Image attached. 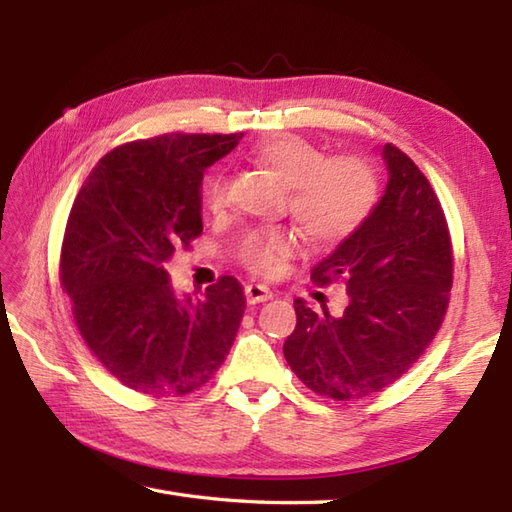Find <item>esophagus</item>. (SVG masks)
<instances>
[{
    "instance_id": "esophagus-1",
    "label": "esophagus",
    "mask_w": 512,
    "mask_h": 512,
    "mask_svg": "<svg viewBox=\"0 0 512 512\" xmlns=\"http://www.w3.org/2000/svg\"><path fill=\"white\" fill-rule=\"evenodd\" d=\"M244 292H246L248 303H262V301L273 299V292H270V288H266L264 284H248Z\"/></svg>"
}]
</instances>
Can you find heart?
Here are the masks:
<instances>
[{
	"mask_svg": "<svg viewBox=\"0 0 512 512\" xmlns=\"http://www.w3.org/2000/svg\"><path fill=\"white\" fill-rule=\"evenodd\" d=\"M257 167L273 173L288 191V211L299 231L314 244H332L354 233L376 204V176L363 158L336 156L299 136H275L253 151ZM204 206L224 211L228 180L224 173L206 178ZM295 237L286 231L250 233L239 259L250 270L275 275L295 253Z\"/></svg>",
	"mask_w": 512,
	"mask_h": 512,
	"instance_id": "b5f03b06",
	"label": "heart"
}]
</instances>
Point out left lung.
<instances>
[{
    "label": "left lung",
    "instance_id": "left-lung-1",
    "mask_svg": "<svg viewBox=\"0 0 512 512\" xmlns=\"http://www.w3.org/2000/svg\"><path fill=\"white\" fill-rule=\"evenodd\" d=\"M387 184L354 233L312 268L314 284L343 279L347 306L319 317L295 299L297 325L284 356L314 394L372 396L418 361L449 306L453 255L429 180L391 143L380 147Z\"/></svg>",
    "mask_w": 512,
    "mask_h": 512
}]
</instances>
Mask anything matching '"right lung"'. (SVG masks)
Instances as JSON below:
<instances>
[{
    "instance_id": "1",
    "label": "right lung",
    "mask_w": 512,
    "mask_h": 512,
    "mask_svg": "<svg viewBox=\"0 0 512 512\" xmlns=\"http://www.w3.org/2000/svg\"><path fill=\"white\" fill-rule=\"evenodd\" d=\"M242 134H165L99 160L76 195L61 248V284L92 354L151 396L202 387L231 350L246 299L231 275L204 297L178 295L165 266L202 233L204 169Z\"/></svg>"
}]
</instances>
